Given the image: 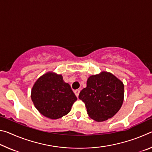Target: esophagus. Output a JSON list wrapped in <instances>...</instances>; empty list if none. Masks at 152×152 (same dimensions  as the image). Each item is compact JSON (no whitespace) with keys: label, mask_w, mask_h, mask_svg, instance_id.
Instances as JSON below:
<instances>
[{"label":"esophagus","mask_w":152,"mask_h":152,"mask_svg":"<svg viewBox=\"0 0 152 152\" xmlns=\"http://www.w3.org/2000/svg\"><path fill=\"white\" fill-rule=\"evenodd\" d=\"M74 93H75L76 96L77 97H78V95H79V93H80V90H76V91H74Z\"/></svg>","instance_id":"esophagus-1"}]
</instances>
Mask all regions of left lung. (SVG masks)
<instances>
[{
    "label": "left lung",
    "instance_id": "left-lung-1",
    "mask_svg": "<svg viewBox=\"0 0 152 152\" xmlns=\"http://www.w3.org/2000/svg\"><path fill=\"white\" fill-rule=\"evenodd\" d=\"M78 98L84 102L91 119L98 122L113 117L122 106L124 85L112 74L102 72L90 76Z\"/></svg>",
    "mask_w": 152,
    "mask_h": 152
}]
</instances>
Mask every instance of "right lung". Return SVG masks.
<instances>
[{
  "mask_svg": "<svg viewBox=\"0 0 152 152\" xmlns=\"http://www.w3.org/2000/svg\"><path fill=\"white\" fill-rule=\"evenodd\" d=\"M31 99L41 114L57 119L70 111L77 98L61 75L48 72L35 82L31 91Z\"/></svg>",
  "mask_w": 152,
  "mask_h": 152,
  "instance_id": "1",
  "label": "right lung"
}]
</instances>
